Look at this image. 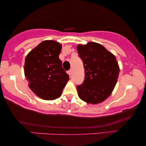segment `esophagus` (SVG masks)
<instances>
[{
	"label": "esophagus",
	"mask_w": 146,
	"mask_h": 146,
	"mask_svg": "<svg viewBox=\"0 0 146 146\" xmlns=\"http://www.w3.org/2000/svg\"><path fill=\"white\" fill-rule=\"evenodd\" d=\"M67 73L68 74V75H71V73H72V71L71 70H69V71H67Z\"/></svg>",
	"instance_id": "1"
}]
</instances>
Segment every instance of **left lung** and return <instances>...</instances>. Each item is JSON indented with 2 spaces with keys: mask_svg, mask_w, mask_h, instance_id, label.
<instances>
[{
  "mask_svg": "<svg viewBox=\"0 0 146 146\" xmlns=\"http://www.w3.org/2000/svg\"><path fill=\"white\" fill-rule=\"evenodd\" d=\"M84 68V80L77 86L78 95L89 104L103 102L112 93L119 68L115 56L102 44L90 42L77 47Z\"/></svg>",
  "mask_w": 146,
  "mask_h": 146,
  "instance_id": "1",
  "label": "left lung"
}]
</instances>
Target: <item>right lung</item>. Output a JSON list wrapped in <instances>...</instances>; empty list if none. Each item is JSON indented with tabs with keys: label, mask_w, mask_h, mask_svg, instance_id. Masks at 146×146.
<instances>
[{
	"label": "right lung",
	"mask_w": 146,
	"mask_h": 146,
	"mask_svg": "<svg viewBox=\"0 0 146 146\" xmlns=\"http://www.w3.org/2000/svg\"><path fill=\"white\" fill-rule=\"evenodd\" d=\"M60 43L53 40L42 42L25 58V75L29 86L39 98L53 100L61 95L68 80L62 68L59 54Z\"/></svg>",
	"instance_id": "obj_1"
}]
</instances>
